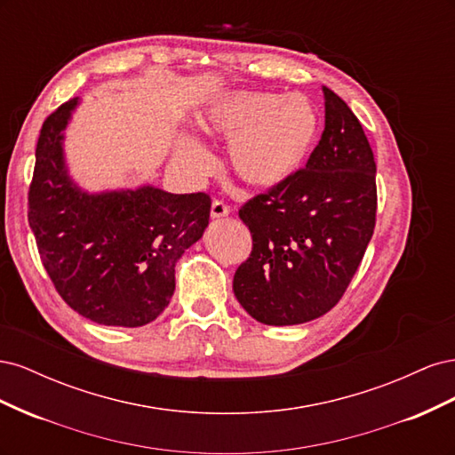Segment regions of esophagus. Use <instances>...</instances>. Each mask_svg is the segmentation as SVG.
Returning <instances> with one entry per match:
<instances>
[{
  "mask_svg": "<svg viewBox=\"0 0 455 455\" xmlns=\"http://www.w3.org/2000/svg\"><path fill=\"white\" fill-rule=\"evenodd\" d=\"M229 214V206L224 204L222 201H212V206H211V218L216 220V218H224Z\"/></svg>",
  "mask_w": 455,
  "mask_h": 455,
  "instance_id": "obj_1",
  "label": "esophagus"
}]
</instances>
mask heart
I'll use <instances>...</instances> for the list:
<instances>
[{
	"mask_svg": "<svg viewBox=\"0 0 455 455\" xmlns=\"http://www.w3.org/2000/svg\"><path fill=\"white\" fill-rule=\"evenodd\" d=\"M196 127L209 139L228 140V163L254 189H273L304 167L319 140L321 117L301 94L229 91L196 114ZM172 161L201 180L214 171V157L196 136H178Z\"/></svg>",
	"mask_w": 455,
	"mask_h": 455,
	"instance_id": "heart-1",
	"label": "heart"
}]
</instances>
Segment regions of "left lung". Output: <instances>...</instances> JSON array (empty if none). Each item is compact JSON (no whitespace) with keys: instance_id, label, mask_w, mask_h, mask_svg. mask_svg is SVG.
Masks as SVG:
<instances>
[{"instance_id":"8db88e82","label":"left lung","mask_w":455,"mask_h":455,"mask_svg":"<svg viewBox=\"0 0 455 455\" xmlns=\"http://www.w3.org/2000/svg\"><path fill=\"white\" fill-rule=\"evenodd\" d=\"M324 131L306 169L239 211L251 258L233 292L252 319L291 326L332 309L359 269L376 226V161L363 125L323 87Z\"/></svg>"}]
</instances>
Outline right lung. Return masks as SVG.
Listing matches in <instances>:
<instances>
[{
  "label": "right lung",
  "instance_id": "right-lung-1",
  "mask_svg": "<svg viewBox=\"0 0 455 455\" xmlns=\"http://www.w3.org/2000/svg\"><path fill=\"white\" fill-rule=\"evenodd\" d=\"M79 99L41 127L28 194V222L41 261L62 299L106 326H144L169 306L174 266L209 226L206 194H169L144 184L87 191L64 156Z\"/></svg>",
  "mask_w": 455,
  "mask_h": 455
}]
</instances>
